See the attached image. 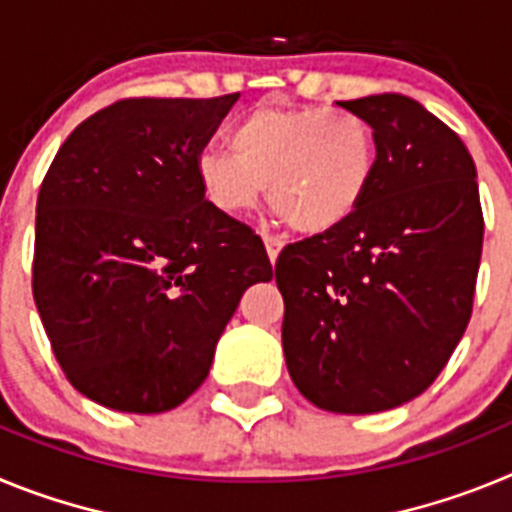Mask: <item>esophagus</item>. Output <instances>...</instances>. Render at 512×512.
Segmentation results:
<instances>
[{
    "instance_id": "obj_1",
    "label": "esophagus",
    "mask_w": 512,
    "mask_h": 512,
    "mask_svg": "<svg viewBox=\"0 0 512 512\" xmlns=\"http://www.w3.org/2000/svg\"><path fill=\"white\" fill-rule=\"evenodd\" d=\"M264 246H266V256H269L271 264H277L279 253H282V248H284V241H279V238H274V235H264Z\"/></svg>"
}]
</instances>
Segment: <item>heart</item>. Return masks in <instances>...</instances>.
<instances>
[{"label": "heart", "mask_w": 512, "mask_h": 512, "mask_svg": "<svg viewBox=\"0 0 512 512\" xmlns=\"http://www.w3.org/2000/svg\"><path fill=\"white\" fill-rule=\"evenodd\" d=\"M228 143L230 153L197 158L207 205L246 215L269 189V205L307 235L346 225L377 171L372 128L348 110L259 104L230 128Z\"/></svg>", "instance_id": "1"}]
</instances>
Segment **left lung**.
Returning a JSON list of instances; mask_svg holds the SVG:
<instances>
[{
	"instance_id": "8db88e82",
	"label": "left lung",
	"mask_w": 512,
	"mask_h": 512,
	"mask_svg": "<svg viewBox=\"0 0 512 512\" xmlns=\"http://www.w3.org/2000/svg\"><path fill=\"white\" fill-rule=\"evenodd\" d=\"M372 128L377 171L341 228L284 248L282 346L330 413L405 405L433 384L472 315L485 220L459 135L405 94L338 102Z\"/></svg>"
}]
</instances>
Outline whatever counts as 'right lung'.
Segmentation results:
<instances>
[{"instance_id": "add662e5", "label": "right lung", "mask_w": 512, "mask_h": 512, "mask_svg": "<svg viewBox=\"0 0 512 512\" xmlns=\"http://www.w3.org/2000/svg\"><path fill=\"white\" fill-rule=\"evenodd\" d=\"M238 97L122 99L81 122L45 174L35 305L63 374L104 408L182 405L243 292L271 279L259 235L212 210L197 182Z\"/></svg>"}]
</instances>
